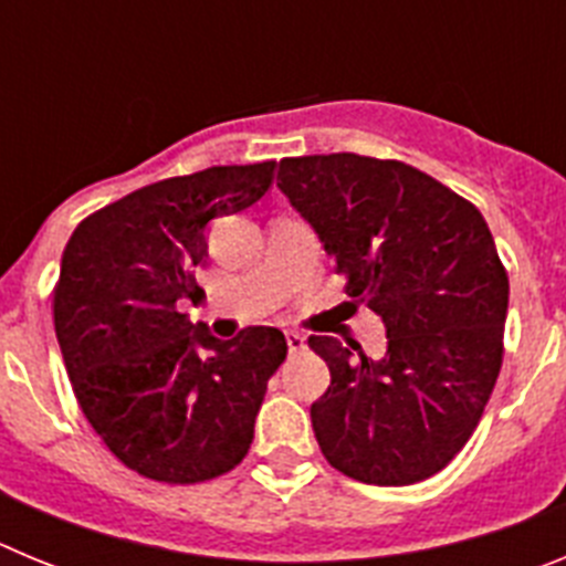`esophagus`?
<instances>
[{
    "label": "esophagus",
    "mask_w": 566,
    "mask_h": 566,
    "mask_svg": "<svg viewBox=\"0 0 566 566\" xmlns=\"http://www.w3.org/2000/svg\"><path fill=\"white\" fill-rule=\"evenodd\" d=\"M286 345H289V354H300L303 348H306V337L297 332H289L286 334Z\"/></svg>",
    "instance_id": "obj_1"
}]
</instances>
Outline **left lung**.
Segmentation results:
<instances>
[{
    "label": "left lung",
    "instance_id": "left-lung-1",
    "mask_svg": "<svg viewBox=\"0 0 566 566\" xmlns=\"http://www.w3.org/2000/svg\"><path fill=\"white\" fill-rule=\"evenodd\" d=\"M277 187L382 317V357L308 337L332 385L312 405L323 457L345 476L399 488L433 476L476 431L499 368L510 283L482 212L402 161L283 158Z\"/></svg>",
    "mask_w": 566,
    "mask_h": 566
}]
</instances>
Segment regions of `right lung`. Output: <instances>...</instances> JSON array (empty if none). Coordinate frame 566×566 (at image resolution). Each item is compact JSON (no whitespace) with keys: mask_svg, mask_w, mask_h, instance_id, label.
I'll return each mask as SVG.
<instances>
[{"mask_svg":"<svg viewBox=\"0 0 566 566\" xmlns=\"http://www.w3.org/2000/svg\"><path fill=\"white\" fill-rule=\"evenodd\" d=\"M277 164L209 167L135 189L82 221L62 254L53 323L78 408L142 476L195 484L229 473L254 439L286 337L218 339L178 312L203 289L209 223L258 203Z\"/></svg>","mask_w":566,"mask_h":566,"instance_id":"1","label":"right lung"}]
</instances>
